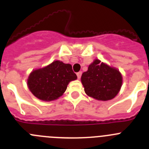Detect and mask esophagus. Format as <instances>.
Returning <instances> with one entry per match:
<instances>
[{"label": "esophagus", "mask_w": 149, "mask_h": 149, "mask_svg": "<svg viewBox=\"0 0 149 149\" xmlns=\"http://www.w3.org/2000/svg\"><path fill=\"white\" fill-rule=\"evenodd\" d=\"M81 75H82V72H79L77 73V78L80 79L81 77Z\"/></svg>", "instance_id": "1"}]
</instances>
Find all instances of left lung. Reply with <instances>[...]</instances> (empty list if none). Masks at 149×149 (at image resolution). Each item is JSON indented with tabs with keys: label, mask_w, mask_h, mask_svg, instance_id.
<instances>
[{
	"label": "left lung",
	"mask_w": 149,
	"mask_h": 149,
	"mask_svg": "<svg viewBox=\"0 0 149 149\" xmlns=\"http://www.w3.org/2000/svg\"><path fill=\"white\" fill-rule=\"evenodd\" d=\"M86 95L100 101H108L119 93L122 84L119 71L95 60L81 76Z\"/></svg>",
	"instance_id": "left-lung-1"
}]
</instances>
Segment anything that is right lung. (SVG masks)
<instances>
[{
  "label": "right lung",
  "mask_w": 149,
  "mask_h": 149,
  "mask_svg": "<svg viewBox=\"0 0 149 149\" xmlns=\"http://www.w3.org/2000/svg\"><path fill=\"white\" fill-rule=\"evenodd\" d=\"M77 78L70 64L56 60L45 68L33 71L27 85L36 98L49 101L60 97L66 90L68 83Z\"/></svg>",
  "instance_id": "add662e5"
}]
</instances>
